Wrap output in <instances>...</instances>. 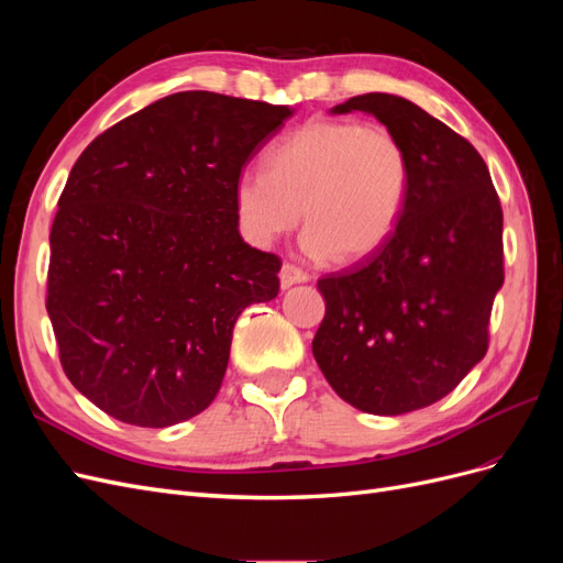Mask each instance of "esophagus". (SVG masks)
I'll return each instance as SVG.
<instances>
[{
	"instance_id": "1",
	"label": "esophagus",
	"mask_w": 563,
	"mask_h": 563,
	"mask_svg": "<svg viewBox=\"0 0 563 563\" xmlns=\"http://www.w3.org/2000/svg\"><path fill=\"white\" fill-rule=\"evenodd\" d=\"M310 279V275L305 269L291 265V263H284L279 269V284L282 288H291L294 284H305Z\"/></svg>"
}]
</instances>
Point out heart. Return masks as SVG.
<instances>
[{
  "label": "heart",
  "mask_w": 563,
  "mask_h": 563,
  "mask_svg": "<svg viewBox=\"0 0 563 563\" xmlns=\"http://www.w3.org/2000/svg\"><path fill=\"white\" fill-rule=\"evenodd\" d=\"M263 164L265 174L244 172L234 183L244 240L265 249L302 218L300 246L319 261L356 263L380 251L411 185L397 133L347 119H310L272 145Z\"/></svg>",
  "instance_id": "obj_1"
}]
</instances>
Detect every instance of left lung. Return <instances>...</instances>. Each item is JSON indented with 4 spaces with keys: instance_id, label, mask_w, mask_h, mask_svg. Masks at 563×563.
Here are the masks:
<instances>
[{
    "instance_id": "1",
    "label": "left lung",
    "mask_w": 563,
    "mask_h": 563,
    "mask_svg": "<svg viewBox=\"0 0 563 563\" xmlns=\"http://www.w3.org/2000/svg\"><path fill=\"white\" fill-rule=\"evenodd\" d=\"M356 110L397 133L411 185L387 244L317 282L327 314L312 354L340 399L401 416L444 399L484 360L505 279L503 209L479 152L444 122L391 93L331 112Z\"/></svg>"
}]
</instances>
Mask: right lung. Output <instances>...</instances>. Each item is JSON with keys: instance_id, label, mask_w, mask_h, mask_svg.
Listing matches in <instances>:
<instances>
[{"instance_id": "obj_1", "label": "right lung", "mask_w": 563, "mask_h": 563, "mask_svg": "<svg viewBox=\"0 0 563 563\" xmlns=\"http://www.w3.org/2000/svg\"><path fill=\"white\" fill-rule=\"evenodd\" d=\"M294 108L180 91L100 133L51 228L46 312L65 376L108 416L168 428L223 383L232 329L279 294L236 225L234 183Z\"/></svg>"}]
</instances>
